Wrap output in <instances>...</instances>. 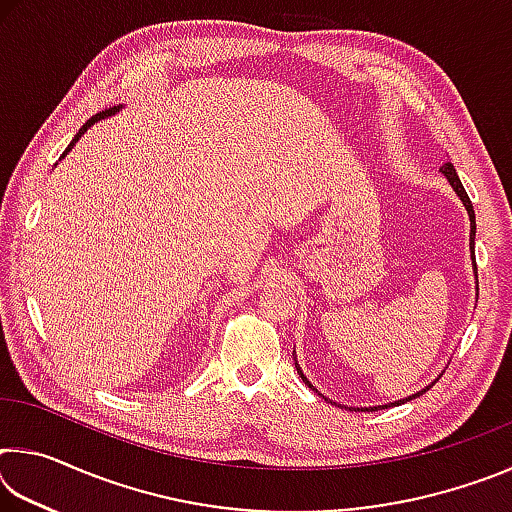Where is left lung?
<instances>
[{"label": "left lung", "mask_w": 512, "mask_h": 512, "mask_svg": "<svg viewBox=\"0 0 512 512\" xmlns=\"http://www.w3.org/2000/svg\"><path fill=\"white\" fill-rule=\"evenodd\" d=\"M440 171L445 173L447 176V180L449 183H452V187H454V192L461 196V201H463V205H465V210H467V214H470V221H472V232H470V239L474 241V230H476V223H474V210H472V201H470V196H467V192H465V187L461 185V178H458V173H456V169H454V164L452 162H447V164H443V167H440ZM474 253V250H472ZM302 379H305V375H302ZM305 384L307 386H311L309 381L305 379ZM424 391H427V388H424ZM424 391H420V393H415V395H411V397H406V400H415V397H420ZM404 400H400V402H395V404H402ZM391 406V404H388ZM363 411H377V409H363Z\"/></svg>", "instance_id": "obj_1"}]
</instances>
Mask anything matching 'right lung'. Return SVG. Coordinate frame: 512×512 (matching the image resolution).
<instances>
[{
  "instance_id": "add662e5",
  "label": "right lung",
  "mask_w": 512,
  "mask_h": 512,
  "mask_svg": "<svg viewBox=\"0 0 512 512\" xmlns=\"http://www.w3.org/2000/svg\"><path fill=\"white\" fill-rule=\"evenodd\" d=\"M119 108L115 106V108H106V110H101V112H97V115H94V117H90L88 121H85V124H83V128H81V131L79 133H76V137H74V140L72 142H69V146H67V149H65V153L63 155H67L69 153V149H72V146L76 144V142H79V137L85 133V131H88V128L94 124V121H99V119H103V117H108V115H112V112H117Z\"/></svg>"
}]
</instances>
